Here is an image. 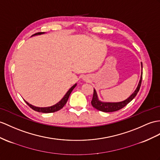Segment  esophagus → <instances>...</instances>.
I'll list each match as a JSON object with an SVG mask.
<instances>
[{
	"label": "esophagus",
	"instance_id": "1",
	"mask_svg": "<svg viewBox=\"0 0 160 160\" xmlns=\"http://www.w3.org/2000/svg\"><path fill=\"white\" fill-rule=\"evenodd\" d=\"M83 80L85 81H89V79H88V77H83Z\"/></svg>",
	"mask_w": 160,
	"mask_h": 160
}]
</instances>
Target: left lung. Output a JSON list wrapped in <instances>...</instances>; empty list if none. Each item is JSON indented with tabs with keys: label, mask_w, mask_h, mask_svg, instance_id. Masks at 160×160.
<instances>
[{
	"label": "left lung",
	"mask_w": 160,
	"mask_h": 160,
	"mask_svg": "<svg viewBox=\"0 0 160 160\" xmlns=\"http://www.w3.org/2000/svg\"><path fill=\"white\" fill-rule=\"evenodd\" d=\"M141 68H142V64L141 62ZM142 72L141 74V79H140V81L138 83V85L137 88H136V90L132 93V94L129 97V98H127L126 100L122 101V102H101L98 100V96H97V93L96 90L93 89V98L92 100V105L93 107H94L96 108L97 110L102 111V112H114L119 111L120 109H122V108H123L125 106L130 102L131 101L133 100L135 96L137 94L140 88H141V82H142Z\"/></svg>",
	"instance_id": "8db88e82"
}]
</instances>
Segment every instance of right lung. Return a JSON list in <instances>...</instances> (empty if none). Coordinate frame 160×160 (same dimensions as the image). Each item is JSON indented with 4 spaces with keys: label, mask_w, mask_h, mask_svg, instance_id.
<instances>
[{
    "label": "right lung",
    "mask_w": 160,
    "mask_h": 160,
    "mask_svg": "<svg viewBox=\"0 0 160 160\" xmlns=\"http://www.w3.org/2000/svg\"><path fill=\"white\" fill-rule=\"evenodd\" d=\"M45 32H37V33H35L32 36H34V35H39V34H44ZM77 83H75V85L72 86L71 88L69 89V90L67 92V93L64 95V96L62 98V99L60 101V102H58L57 104H56L55 105H53L52 107H34L33 105L29 104L28 102H27L26 101H25L26 103L28 105V106L33 109L35 111H37V112H44V113H49V112H56L60 110L61 108H62L64 107V105L66 104V103L67 102L68 99L70 96V94H71V93L72 92V91L73 90V89L76 87Z\"/></svg>",
    "instance_id": "right-lung-1"
}]
</instances>
